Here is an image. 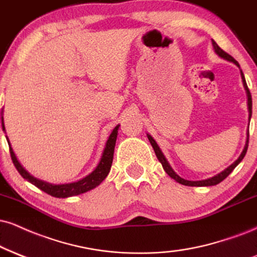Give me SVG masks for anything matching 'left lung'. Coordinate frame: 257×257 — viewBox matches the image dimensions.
I'll use <instances>...</instances> for the list:
<instances>
[{"label": "left lung", "mask_w": 257, "mask_h": 257, "mask_svg": "<svg viewBox=\"0 0 257 257\" xmlns=\"http://www.w3.org/2000/svg\"><path fill=\"white\" fill-rule=\"evenodd\" d=\"M212 45H213V50H214V52H216V55L219 56L220 58L225 59V61H227V62H232L233 64L237 65V66H238V68H239L238 62H237L235 58H232V57H231V56L229 55V53L224 52L223 50H221L220 47L218 46V44L216 43V41L212 40ZM239 70H240V68H239ZM240 77H242L243 87H244V89H245V91H246V97H248V112H249V121H250V119H251V113H252V110H251V108H252L251 94H250V91H249V89H248V85H246L244 75H243L242 70H240ZM246 135H248V136H246V142H245L244 148H243V151H242V153H240L239 157L237 158V160H236L235 162H233L232 164H231V166L225 168V169H224L223 172H220L219 174H217V175H214V176H212V177H208V179L200 180V181H189V180L182 179L181 176H179L175 172H174V169H173L172 167H170L169 162H168V161H167V158H166V156H164V155H163L162 150H161L160 147H158V144L156 143V141H155V139H154L153 137H151L150 135L147 134L148 139H149V141H150L151 145H153V148H154V150H155V154H156L158 161H160V162L162 163L163 169L166 170V173L168 174V175L172 177V179L175 180L176 182L181 183V185H183V186H191V187H208V186H216V185H218V183H219V182L223 181L224 179H226V177L229 176L230 174H231V172H232V170L235 169V168H236L237 166H238L240 161H242L243 158H244V156H245L246 150H248V143H249V130H248V132H246Z\"/></svg>", "instance_id": "1"}]
</instances>
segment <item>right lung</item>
<instances>
[{
    "instance_id": "obj_1",
    "label": "right lung",
    "mask_w": 257,
    "mask_h": 257,
    "mask_svg": "<svg viewBox=\"0 0 257 257\" xmlns=\"http://www.w3.org/2000/svg\"><path fill=\"white\" fill-rule=\"evenodd\" d=\"M1 122H2V130L6 134V127H5V119H3V109L1 112ZM120 125H116L113 128V131L110 132L108 139H107L106 144H104V149L101 155V158L97 163V166L94 168V170L90 174H88L87 176H84L83 179L77 180L74 182H68V183H59V185H55V183H50L44 181V180L37 179L33 175H31L30 173L21 166V163L19 162L17 155L13 151V148L11 147V142L7 136V142L9 144V150H11V156L14 163L15 168L18 169V172L20 173V175L24 177L25 180H27L28 182H31L32 185H34L38 188L44 191L47 194L55 196V198H69V196H75L80 195L82 193L89 192L91 189L96 188L101 182L106 179L108 175L110 167H112L113 162V154H114V148H115V142L116 137H118V130Z\"/></svg>"
}]
</instances>
